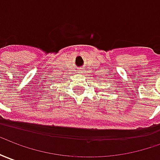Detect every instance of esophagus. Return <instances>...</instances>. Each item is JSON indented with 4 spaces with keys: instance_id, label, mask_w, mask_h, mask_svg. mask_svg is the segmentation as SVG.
Listing matches in <instances>:
<instances>
[{
    "instance_id": "obj_1",
    "label": "esophagus",
    "mask_w": 160,
    "mask_h": 160,
    "mask_svg": "<svg viewBox=\"0 0 160 160\" xmlns=\"http://www.w3.org/2000/svg\"><path fill=\"white\" fill-rule=\"evenodd\" d=\"M79 71H80V72H82V70H81V69H80V70H79Z\"/></svg>"
}]
</instances>
